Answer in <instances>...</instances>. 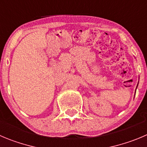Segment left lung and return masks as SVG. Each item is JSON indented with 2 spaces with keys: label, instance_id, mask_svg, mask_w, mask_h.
Listing matches in <instances>:
<instances>
[{
  "label": "left lung",
  "instance_id": "1",
  "mask_svg": "<svg viewBox=\"0 0 147 147\" xmlns=\"http://www.w3.org/2000/svg\"><path fill=\"white\" fill-rule=\"evenodd\" d=\"M137 86H138V85H137ZM136 88H137V87H136Z\"/></svg>",
  "mask_w": 147,
  "mask_h": 147
}]
</instances>
